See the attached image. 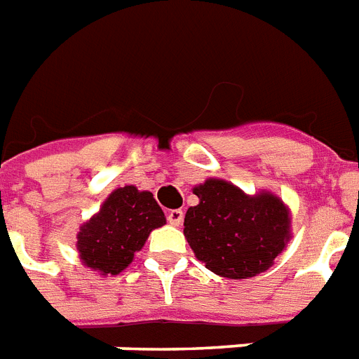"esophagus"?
<instances>
[{"instance_id":"34e87169","label":"esophagus","mask_w":359,"mask_h":359,"mask_svg":"<svg viewBox=\"0 0 359 359\" xmlns=\"http://www.w3.org/2000/svg\"><path fill=\"white\" fill-rule=\"evenodd\" d=\"M168 222L175 227H179L182 222H184V212L180 210V208H175V210H169L168 212Z\"/></svg>"}]
</instances>
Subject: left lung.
<instances>
[{
  "instance_id": "left-lung-1",
  "label": "left lung",
  "mask_w": 359,
  "mask_h": 359,
  "mask_svg": "<svg viewBox=\"0 0 359 359\" xmlns=\"http://www.w3.org/2000/svg\"><path fill=\"white\" fill-rule=\"evenodd\" d=\"M194 194L199 205L186 212L184 236L210 272L245 279L272 266L290 238L283 201L272 194L245 196L219 179H208Z\"/></svg>"
}]
</instances>
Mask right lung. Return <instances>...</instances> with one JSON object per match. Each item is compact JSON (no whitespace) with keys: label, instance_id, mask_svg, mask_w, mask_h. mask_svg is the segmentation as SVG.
<instances>
[{"label":"right lung","instance_id":"obj_1","mask_svg":"<svg viewBox=\"0 0 359 359\" xmlns=\"http://www.w3.org/2000/svg\"><path fill=\"white\" fill-rule=\"evenodd\" d=\"M163 224L165 216L151 191H140L135 186L117 188L100 212L81 225L80 259L102 276H117L143 248L151 231Z\"/></svg>","mask_w":359,"mask_h":359}]
</instances>
